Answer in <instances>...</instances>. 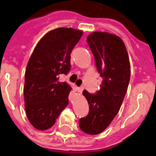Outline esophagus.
I'll return each mask as SVG.
<instances>
[{
  "label": "esophagus",
  "mask_w": 156,
  "mask_h": 156,
  "mask_svg": "<svg viewBox=\"0 0 156 156\" xmlns=\"http://www.w3.org/2000/svg\"><path fill=\"white\" fill-rule=\"evenodd\" d=\"M83 89H84V87H78V91L79 92V93H82L83 91Z\"/></svg>",
  "instance_id": "1"
}]
</instances>
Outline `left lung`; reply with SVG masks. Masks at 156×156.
<instances>
[{
    "mask_svg": "<svg viewBox=\"0 0 156 156\" xmlns=\"http://www.w3.org/2000/svg\"><path fill=\"white\" fill-rule=\"evenodd\" d=\"M87 41L103 81L96 94L83 91L89 113L79 119V127L85 133L97 135L110 125L120 109L130 80V63L123 40L115 34L93 32Z\"/></svg>",
    "mask_w": 156,
    "mask_h": 156,
    "instance_id": "obj_1",
    "label": "left lung"
}]
</instances>
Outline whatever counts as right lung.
I'll return each mask as SVG.
<instances>
[{
	"label": "right lung",
	"instance_id": "obj_1",
	"mask_svg": "<svg viewBox=\"0 0 156 156\" xmlns=\"http://www.w3.org/2000/svg\"><path fill=\"white\" fill-rule=\"evenodd\" d=\"M83 33L72 28L53 29L31 55L24 78V106L28 120L38 130L51 128L68 105L72 87L59 82V77L70 70V54Z\"/></svg>",
	"mask_w": 156,
	"mask_h": 156
}]
</instances>
